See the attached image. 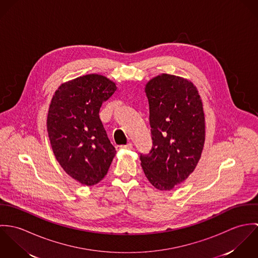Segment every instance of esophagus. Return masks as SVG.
Masks as SVG:
<instances>
[{"instance_id": "obj_1", "label": "esophagus", "mask_w": 258, "mask_h": 258, "mask_svg": "<svg viewBox=\"0 0 258 258\" xmlns=\"http://www.w3.org/2000/svg\"><path fill=\"white\" fill-rule=\"evenodd\" d=\"M117 150H122V149H126V150H132L133 149V144L132 143H128L126 145H120L116 147Z\"/></svg>"}]
</instances>
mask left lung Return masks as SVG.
Instances as JSON below:
<instances>
[{
    "mask_svg": "<svg viewBox=\"0 0 258 258\" xmlns=\"http://www.w3.org/2000/svg\"><path fill=\"white\" fill-rule=\"evenodd\" d=\"M153 146L140 154L149 182L160 190L181 184L195 170L205 143V114L196 86L163 74L145 87Z\"/></svg>",
    "mask_w": 258,
    "mask_h": 258,
    "instance_id": "obj_1",
    "label": "left lung"
}]
</instances>
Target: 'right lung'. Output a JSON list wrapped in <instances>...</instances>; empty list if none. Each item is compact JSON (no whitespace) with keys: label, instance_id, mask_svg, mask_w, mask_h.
I'll use <instances>...</instances> for the list:
<instances>
[{"label":"right lung","instance_id":"right-lung-1","mask_svg":"<svg viewBox=\"0 0 258 258\" xmlns=\"http://www.w3.org/2000/svg\"><path fill=\"white\" fill-rule=\"evenodd\" d=\"M116 89L105 76L87 74L61 84L51 99L46 125L53 154L82 184L99 183L116 154L99 118L102 103Z\"/></svg>","mask_w":258,"mask_h":258}]
</instances>
